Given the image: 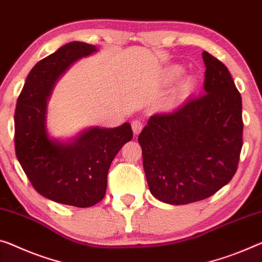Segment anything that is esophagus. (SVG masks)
I'll return each instance as SVG.
<instances>
[{"label": "esophagus", "mask_w": 262, "mask_h": 262, "mask_svg": "<svg viewBox=\"0 0 262 262\" xmlns=\"http://www.w3.org/2000/svg\"><path fill=\"white\" fill-rule=\"evenodd\" d=\"M131 126H132V131H134V134L137 136L139 135V132L143 130V123L140 122L138 119H134L131 123Z\"/></svg>", "instance_id": "34e87169"}]
</instances>
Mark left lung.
Segmentation results:
<instances>
[{
	"instance_id": "1",
	"label": "left lung",
	"mask_w": 262,
	"mask_h": 262,
	"mask_svg": "<svg viewBox=\"0 0 262 262\" xmlns=\"http://www.w3.org/2000/svg\"><path fill=\"white\" fill-rule=\"evenodd\" d=\"M205 94L151 116L138 137L150 192L171 205L204 200L231 182L243 147V103L232 76L203 52Z\"/></svg>"
}]
</instances>
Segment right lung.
Returning <instances> with one entry per match:
<instances>
[{"label":"right lung","mask_w":262,"mask_h":262,"mask_svg":"<svg viewBox=\"0 0 262 262\" xmlns=\"http://www.w3.org/2000/svg\"><path fill=\"white\" fill-rule=\"evenodd\" d=\"M95 51L92 44L70 42L41 59L28 75L15 108L16 157L31 185L48 199L82 208L104 198L108 167L134 137L128 123L89 128L71 143L48 136L47 102L54 84L72 63Z\"/></svg>","instance_id":"right-lung-1"}]
</instances>
